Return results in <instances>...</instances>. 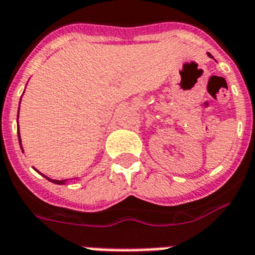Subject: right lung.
Segmentation results:
<instances>
[{
  "mask_svg": "<svg viewBox=\"0 0 255 255\" xmlns=\"http://www.w3.org/2000/svg\"><path fill=\"white\" fill-rule=\"evenodd\" d=\"M18 111H19V108H18ZM18 140H19V143H21V137H19V131H18ZM21 148H22V145H21ZM46 177V176H45ZM46 178H49V177H46ZM50 180V178H49ZM50 181H53V182H55V184H62V182H63V180H50Z\"/></svg>",
  "mask_w": 255,
  "mask_h": 255,
  "instance_id": "add662e5",
  "label": "right lung"
}]
</instances>
